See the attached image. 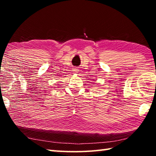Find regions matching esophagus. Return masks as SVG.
Listing matches in <instances>:
<instances>
[{
	"mask_svg": "<svg viewBox=\"0 0 156 156\" xmlns=\"http://www.w3.org/2000/svg\"><path fill=\"white\" fill-rule=\"evenodd\" d=\"M73 71H74L75 73H78V69L77 68H74L73 69Z\"/></svg>",
	"mask_w": 156,
	"mask_h": 156,
	"instance_id": "esophagus-1",
	"label": "esophagus"
}]
</instances>
